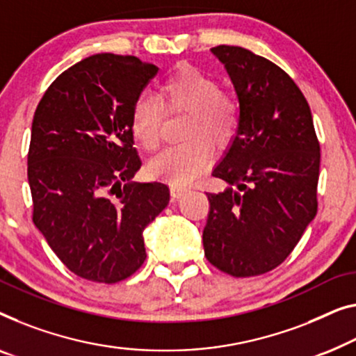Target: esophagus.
Listing matches in <instances>:
<instances>
[{
    "instance_id": "obj_1",
    "label": "esophagus",
    "mask_w": 356,
    "mask_h": 356,
    "mask_svg": "<svg viewBox=\"0 0 356 356\" xmlns=\"http://www.w3.org/2000/svg\"><path fill=\"white\" fill-rule=\"evenodd\" d=\"M188 188H183V186H177V184H172V186H170V194H172V199L173 200H178V199H181L184 194H188Z\"/></svg>"
}]
</instances>
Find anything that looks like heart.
I'll return each mask as SVG.
<instances>
[{
	"label": "heart",
	"mask_w": 356,
	"mask_h": 356,
	"mask_svg": "<svg viewBox=\"0 0 356 356\" xmlns=\"http://www.w3.org/2000/svg\"><path fill=\"white\" fill-rule=\"evenodd\" d=\"M165 111L186 112L183 136L186 141L173 144L149 162L154 178L184 186L209 168L215 147H226L239 128V102L207 72L183 65L162 81L157 97L141 95L131 107V131L147 151L157 149Z\"/></svg>",
	"instance_id": "heart-1"
}]
</instances>
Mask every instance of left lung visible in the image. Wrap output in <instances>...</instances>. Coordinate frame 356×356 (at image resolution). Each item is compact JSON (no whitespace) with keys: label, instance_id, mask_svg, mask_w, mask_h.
<instances>
[{"label":"left lung","instance_id":"obj_1","mask_svg":"<svg viewBox=\"0 0 356 356\" xmlns=\"http://www.w3.org/2000/svg\"><path fill=\"white\" fill-rule=\"evenodd\" d=\"M239 97L241 122L207 194V260L234 277L275 270L318 210L319 141L310 106L281 67L239 46L212 48Z\"/></svg>","mask_w":356,"mask_h":356}]
</instances>
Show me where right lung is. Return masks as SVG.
I'll use <instances>...</instances> for the list:
<instances>
[{
    "label": "right lung",
    "instance_id": "right-lung-1",
    "mask_svg": "<svg viewBox=\"0 0 356 356\" xmlns=\"http://www.w3.org/2000/svg\"><path fill=\"white\" fill-rule=\"evenodd\" d=\"M157 70L135 56H90L63 72L35 111L33 223L83 280L114 284L140 270L143 231L170 200L165 183L131 181L141 167L131 107Z\"/></svg>",
    "mask_w": 356,
    "mask_h": 356
}]
</instances>
